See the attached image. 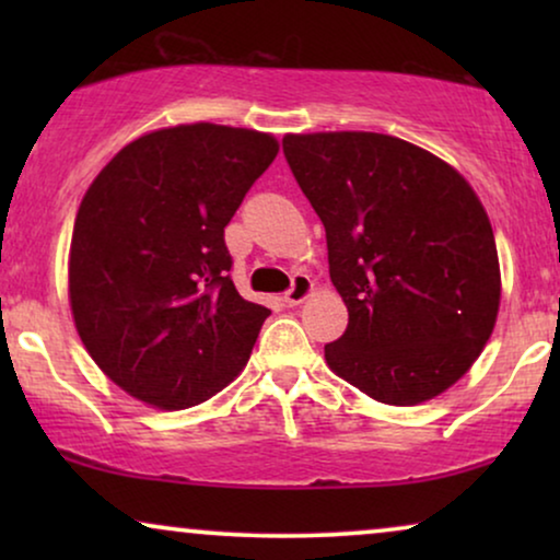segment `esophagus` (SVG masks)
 Instances as JSON below:
<instances>
[{
    "label": "esophagus",
    "instance_id": "obj_1",
    "mask_svg": "<svg viewBox=\"0 0 560 560\" xmlns=\"http://www.w3.org/2000/svg\"><path fill=\"white\" fill-rule=\"evenodd\" d=\"M311 295H313V280L308 278V275H295L293 288H290L285 293V303L288 305H301L303 301H308Z\"/></svg>",
    "mask_w": 560,
    "mask_h": 560
}]
</instances>
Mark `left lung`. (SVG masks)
Masks as SVG:
<instances>
[{
  "label": "left lung",
  "mask_w": 560,
  "mask_h": 560,
  "mask_svg": "<svg viewBox=\"0 0 560 560\" xmlns=\"http://www.w3.org/2000/svg\"><path fill=\"white\" fill-rule=\"evenodd\" d=\"M326 226L328 272L349 311L326 364L385 405L456 385L494 331V232L469 180L418 144L380 132L282 137Z\"/></svg>",
  "instance_id": "left-lung-1"
}]
</instances>
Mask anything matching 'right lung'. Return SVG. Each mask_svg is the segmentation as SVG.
<instances>
[{
  "label": "right lung",
  "mask_w": 560,
  "mask_h": 560,
  "mask_svg": "<svg viewBox=\"0 0 560 560\" xmlns=\"http://www.w3.org/2000/svg\"><path fill=\"white\" fill-rule=\"evenodd\" d=\"M257 129L175 125L125 144L75 213L68 301L98 370L158 410L221 393L270 308L229 278L224 226L278 155Z\"/></svg>",
  "instance_id": "1"
}]
</instances>
